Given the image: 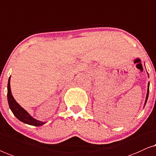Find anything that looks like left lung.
<instances>
[{"mask_svg": "<svg viewBox=\"0 0 156 156\" xmlns=\"http://www.w3.org/2000/svg\"><path fill=\"white\" fill-rule=\"evenodd\" d=\"M148 93H147V95H146V102H145V105H146V103L147 102V100H148V93H149V83L148 85Z\"/></svg>", "mask_w": 156, "mask_h": 156, "instance_id": "left-lung-1", "label": "left lung"}]
</instances>
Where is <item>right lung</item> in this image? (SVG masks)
<instances>
[{"label":"right lung","mask_w":156,"mask_h":156,"mask_svg":"<svg viewBox=\"0 0 156 156\" xmlns=\"http://www.w3.org/2000/svg\"><path fill=\"white\" fill-rule=\"evenodd\" d=\"M10 77L9 78V80H8V105H9L10 109H11L13 115H14L20 121L23 122V123H25V124L36 126H39L44 124L45 122L38 121V120L35 119L33 117H31V116L28 114L27 112L25 110V109H24L23 107L15 100L14 98L12 97L11 94V90H10Z\"/></svg>","instance_id":"right-lung-1"}]
</instances>
